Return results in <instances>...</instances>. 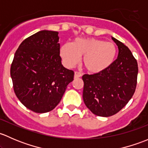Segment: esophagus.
<instances>
[{
	"instance_id": "esophagus-1",
	"label": "esophagus",
	"mask_w": 148,
	"mask_h": 148,
	"mask_svg": "<svg viewBox=\"0 0 148 148\" xmlns=\"http://www.w3.org/2000/svg\"><path fill=\"white\" fill-rule=\"evenodd\" d=\"M82 76V74L79 71H75L74 72V77L75 78H79V77H81Z\"/></svg>"
}]
</instances>
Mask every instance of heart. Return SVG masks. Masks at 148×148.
I'll return each instance as SVG.
<instances>
[{
    "mask_svg": "<svg viewBox=\"0 0 148 148\" xmlns=\"http://www.w3.org/2000/svg\"><path fill=\"white\" fill-rule=\"evenodd\" d=\"M117 53L115 44L94 38H78L71 44L61 46L60 55L66 65L72 67L83 56V64L88 71L99 73L114 63Z\"/></svg>",
    "mask_w": 148,
    "mask_h": 148,
    "instance_id": "obj_1",
    "label": "heart"
}]
</instances>
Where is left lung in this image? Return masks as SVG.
<instances>
[{
	"label": "left lung",
	"mask_w": 148,
	"mask_h": 148,
	"mask_svg": "<svg viewBox=\"0 0 148 148\" xmlns=\"http://www.w3.org/2000/svg\"><path fill=\"white\" fill-rule=\"evenodd\" d=\"M119 53L110 67L94 74H84L83 99L93 114L110 117L120 111L135 92L138 66L131 51L112 37Z\"/></svg>",
	"instance_id": "1"
}]
</instances>
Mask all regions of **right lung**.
<instances>
[{"label": "right lung", "instance_id": "1", "mask_svg": "<svg viewBox=\"0 0 148 148\" xmlns=\"http://www.w3.org/2000/svg\"><path fill=\"white\" fill-rule=\"evenodd\" d=\"M57 31H41L24 40L10 66L13 90L26 107L51 111L60 102L74 72L62 64Z\"/></svg>", "mask_w": 148, "mask_h": 148}]
</instances>
